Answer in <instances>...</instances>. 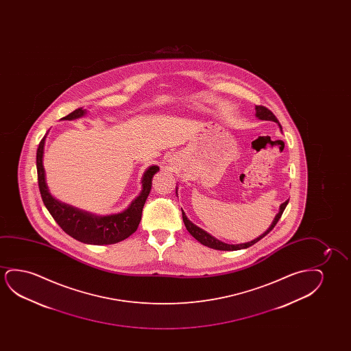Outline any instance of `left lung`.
Here are the masks:
<instances>
[{
	"label": "left lung",
	"instance_id": "8db88e82",
	"mask_svg": "<svg viewBox=\"0 0 351 351\" xmlns=\"http://www.w3.org/2000/svg\"><path fill=\"white\" fill-rule=\"evenodd\" d=\"M255 111H256V117L260 119V120H266V121H274V122H277L278 123L279 127H280V130H282V125L279 123L278 120H277V117L274 115V112L267 109L266 106H255ZM289 200L283 202L282 205H280V208H279L278 215L276 216L274 218V221H272V224L269 226L267 230L265 231L263 235H260L258 239H255V240L250 241V242H247V243H241V245H228V243H223L221 241L216 240L213 236L208 235L206 231L202 230L200 229L199 226H194L192 221L188 219L186 215H184V212L182 211V218L183 223H184V226H186V229H187L188 232L191 234V235L195 239V240L199 241L202 245H206V247H210V248H213V250H243V248H248L250 245H254L258 241L261 240L263 237L267 235L269 231L274 229L276 224L278 223L279 219H280V217L283 215L284 210H285V207L288 205Z\"/></svg>",
	"mask_w": 351,
	"mask_h": 351
}]
</instances>
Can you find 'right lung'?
Returning a JSON list of instances; mask_svg holds the SVG:
<instances>
[{"label":"right lung","instance_id":"1","mask_svg":"<svg viewBox=\"0 0 351 351\" xmlns=\"http://www.w3.org/2000/svg\"><path fill=\"white\" fill-rule=\"evenodd\" d=\"M85 114L82 108L73 111L67 116L62 117L63 120H74ZM48 134V133H47ZM47 134L40 140L37 149V173H38L39 192L42 195L44 205L48 208L50 215L55 221L66 234L72 236L73 239L88 243V245H112L120 241L130 237L136 231L141 221V213L145 202L149 197L151 191V182L154 173L158 171L157 165L149 167L143 176V191L139 197L130 204V206L119 215L111 216H92L87 212L79 211L74 207L64 205L58 202L55 197L50 195L43 168L44 143Z\"/></svg>","mask_w":351,"mask_h":351}]
</instances>
